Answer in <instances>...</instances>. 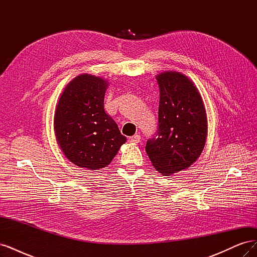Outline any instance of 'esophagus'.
<instances>
[{"label":"esophagus","mask_w":257,"mask_h":257,"mask_svg":"<svg viewBox=\"0 0 257 257\" xmlns=\"http://www.w3.org/2000/svg\"><path fill=\"white\" fill-rule=\"evenodd\" d=\"M130 142H131V143H134V144L139 143V142H141V135H139V134H135L134 136L130 137Z\"/></svg>","instance_id":"1"}]
</instances>
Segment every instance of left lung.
<instances>
[{"label":"left lung","instance_id":"left-lung-1","mask_svg":"<svg viewBox=\"0 0 257 257\" xmlns=\"http://www.w3.org/2000/svg\"><path fill=\"white\" fill-rule=\"evenodd\" d=\"M159 128L146 145L152 165L164 176L188 169L203 152L208 121L203 97L188 76L166 71L157 75Z\"/></svg>","mask_w":257,"mask_h":257}]
</instances>
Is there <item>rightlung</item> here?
Listing matches in <instances>:
<instances>
[{
    "instance_id": "obj_1",
    "label": "right lung",
    "mask_w": 257,
    "mask_h": 257,
    "mask_svg": "<svg viewBox=\"0 0 257 257\" xmlns=\"http://www.w3.org/2000/svg\"><path fill=\"white\" fill-rule=\"evenodd\" d=\"M108 81L81 74L67 83L54 112V134L65 158L76 166L98 170L109 165L126 137L105 112Z\"/></svg>"
}]
</instances>
